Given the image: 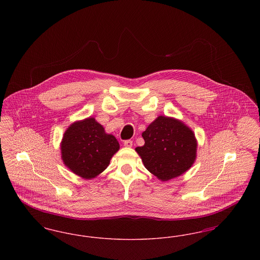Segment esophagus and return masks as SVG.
<instances>
[{
  "label": "esophagus",
  "instance_id": "34e87169",
  "mask_svg": "<svg viewBox=\"0 0 260 260\" xmlns=\"http://www.w3.org/2000/svg\"><path fill=\"white\" fill-rule=\"evenodd\" d=\"M124 147H127V148L133 147V141L132 140H124Z\"/></svg>",
  "mask_w": 260,
  "mask_h": 260
}]
</instances>
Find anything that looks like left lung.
Returning <instances> with one entry per match:
<instances>
[{
    "mask_svg": "<svg viewBox=\"0 0 260 260\" xmlns=\"http://www.w3.org/2000/svg\"><path fill=\"white\" fill-rule=\"evenodd\" d=\"M143 146L136 147L144 167L161 181L186 173L196 161L198 141L181 120L159 116L142 133Z\"/></svg>",
    "mask_w": 260,
    "mask_h": 260,
    "instance_id": "obj_1",
    "label": "left lung"
}]
</instances>
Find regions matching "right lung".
Returning <instances> with one entry per match:
<instances>
[{
  "label": "right lung",
  "mask_w": 260,
  "mask_h": 260,
  "mask_svg": "<svg viewBox=\"0 0 260 260\" xmlns=\"http://www.w3.org/2000/svg\"><path fill=\"white\" fill-rule=\"evenodd\" d=\"M119 149L117 138L107 134L93 117L70 124L60 142L63 164L84 179H92L104 172Z\"/></svg>",
  "instance_id": "1"
}]
</instances>
